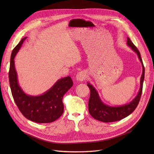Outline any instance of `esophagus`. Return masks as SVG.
<instances>
[{
    "label": "esophagus",
    "mask_w": 154,
    "mask_h": 154,
    "mask_svg": "<svg viewBox=\"0 0 154 154\" xmlns=\"http://www.w3.org/2000/svg\"><path fill=\"white\" fill-rule=\"evenodd\" d=\"M86 78V74L84 72H79L76 75V77H75V79L77 81H79V82H82L84 80H85Z\"/></svg>",
    "instance_id": "esophagus-1"
}]
</instances>
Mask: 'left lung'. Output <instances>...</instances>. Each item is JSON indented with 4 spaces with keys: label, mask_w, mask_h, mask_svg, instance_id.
Returning a JSON list of instances; mask_svg holds the SVG:
<instances>
[{
    "label": "left lung",
    "mask_w": 154,
    "mask_h": 154,
    "mask_svg": "<svg viewBox=\"0 0 154 154\" xmlns=\"http://www.w3.org/2000/svg\"><path fill=\"white\" fill-rule=\"evenodd\" d=\"M127 45L137 54L142 64L143 72L140 79V87L138 93L132 100L128 103L121 106H110L104 103L102 101L95 88L91 83L87 82V86L90 90V97L88 102L89 113L93 118L98 121L103 122H112L119 121L130 115L135 110L139 103L144 79V67L139 51L128 37L127 38Z\"/></svg>",
    "instance_id": "8db88e82"
}]
</instances>
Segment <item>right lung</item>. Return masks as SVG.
<instances>
[{
    "label": "right lung",
    "mask_w": 154,
    "mask_h": 154,
    "mask_svg": "<svg viewBox=\"0 0 154 154\" xmlns=\"http://www.w3.org/2000/svg\"><path fill=\"white\" fill-rule=\"evenodd\" d=\"M26 38L21 39L11 55L9 81L12 96L20 112L27 119L37 123L52 122L62 115L63 96L72 86L73 82L68 76L58 80L49 90L41 95L26 94L19 85L14 60Z\"/></svg>",
    "instance_id": "add662e5"
}]
</instances>
